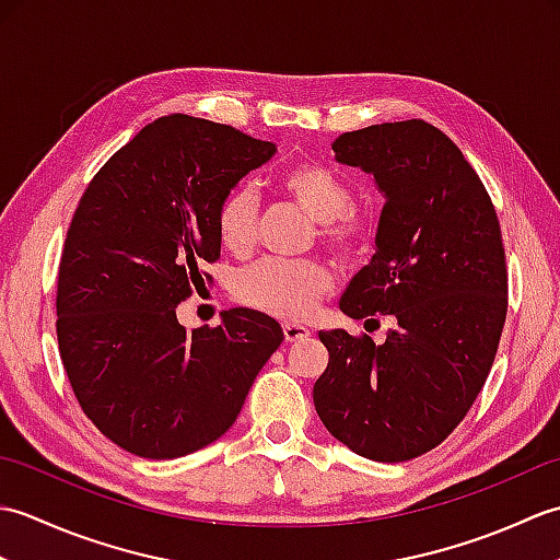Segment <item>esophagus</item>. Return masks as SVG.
Listing matches in <instances>:
<instances>
[{"instance_id": "esophagus-1", "label": "esophagus", "mask_w": 560, "mask_h": 560, "mask_svg": "<svg viewBox=\"0 0 560 560\" xmlns=\"http://www.w3.org/2000/svg\"><path fill=\"white\" fill-rule=\"evenodd\" d=\"M283 337H287V341H299V339L311 337V329L303 327V325L287 323V325H283Z\"/></svg>"}]
</instances>
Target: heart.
I'll list each match as a JSON object with an SVG mask.
<instances>
[{
  "label": "heart",
  "mask_w": 560,
  "mask_h": 560,
  "mask_svg": "<svg viewBox=\"0 0 560 560\" xmlns=\"http://www.w3.org/2000/svg\"><path fill=\"white\" fill-rule=\"evenodd\" d=\"M279 189L319 223V237L335 253L353 257L373 241V217L351 205V183L329 165L315 161L295 163L281 173ZM217 231L221 245L231 253L245 255L253 249L259 231V199L253 187L237 185L221 199ZM331 289L335 277L323 261L261 259L241 271L235 281V299L261 313L303 319Z\"/></svg>",
  "instance_id": "b5f03b06"
}]
</instances>
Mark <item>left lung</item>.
<instances>
[{
	"instance_id": "obj_1",
	"label": "left lung",
	"mask_w": 560,
	"mask_h": 560,
	"mask_svg": "<svg viewBox=\"0 0 560 560\" xmlns=\"http://www.w3.org/2000/svg\"><path fill=\"white\" fill-rule=\"evenodd\" d=\"M331 149L385 195L375 255L339 307L353 319L392 315L395 329L380 347L319 331L329 363L313 401L355 455L407 462L455 431L491 373L508 315L501 223L477 171L425 120L355 129Z\"/></svg>"
}]
</instances>
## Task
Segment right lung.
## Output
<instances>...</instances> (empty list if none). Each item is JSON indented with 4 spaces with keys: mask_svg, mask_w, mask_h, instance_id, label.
Returning <instances> with one entry per match:
<instances>
[{
    "mask_svg": "<svg viewBox=\"0 0 560 560\" xmlns=\"http://www.w3.org/2000/svg\"><path fill=\"white\" fill-rule=\"evenodd\" d=\"M273 151L231 125L159 117L79 199L57 273L59 355L83 413L137 457L219 440L283 341L277 319L249 307L189 331L175 315L221 257V199Z\"/></svg>",
    "mask_w": 560,
    "mask_h": 560,
    "instance_id": "add662e5",
    "label": "right lung"
}]
</instances>
